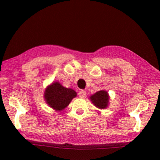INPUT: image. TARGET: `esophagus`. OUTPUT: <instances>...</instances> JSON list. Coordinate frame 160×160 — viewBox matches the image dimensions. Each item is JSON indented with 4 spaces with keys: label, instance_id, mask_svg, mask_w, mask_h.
<instances>
[{
    "label": "esophagus",
    "instance_id": "esophagus-1",
    "mask_svg": "<svg viewBox=\"0 0 160 160\" xmlns=\"http://www.w3.org/2000/svg\"><path fill=\"white\" fill-rule=\"evenodd\" d=\"M86 92H85L84 90H81L79 92H78V95H79L80 98H85V96H86Z\"/></svg>",
    "mask_w": 160,
    "mask_h": 160
}]
</instances>
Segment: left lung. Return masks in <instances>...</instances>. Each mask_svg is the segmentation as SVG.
<instances>
[{"mask_svg": "<svg viewBox=\"0 0 160 160\" xmlns=\"http://www.w3.org/2000/svg\"><path fill=\"white\" fill-rule=\"evenodd\" d=\"M90 99L96 107L103 109L108 106L109 97L107 92L101 90L96 92L94 95H92Z\"/></svg>", "mask_w": 160, "mask_h": 160, "instance_id": "8db88e82", "label": "left lung"}]
</instances>
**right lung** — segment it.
I'll return each mask as SVG.
<instances>
[{"label": "right lung", "mask_w": 160, "mask_h": 160, "mask_svg": "<svg viewBox=\"0 0 160 160\" xmlns=\"http://www.w3.org/2000/svg\"><path fill=\"white\" fill-rule=\"evenodd\" d=\"M44 95L46 101L50 107L57 111H62L76 97V92L73 89L62 87L60 83L54 82L47 87Z\"/></svg>", "instance_id": "right-lung-1"}]
</instances>
